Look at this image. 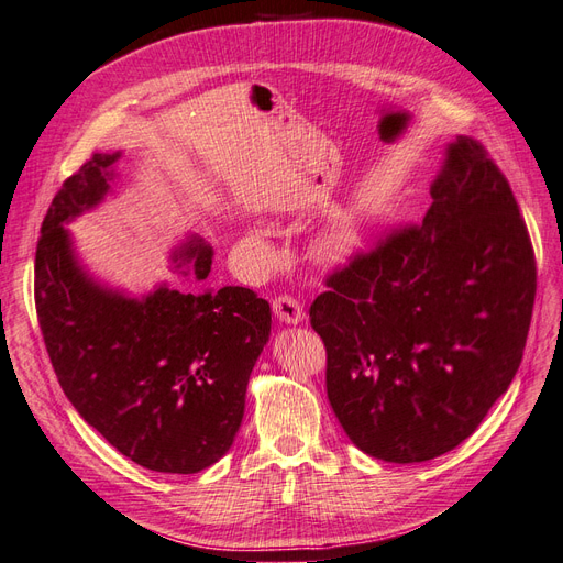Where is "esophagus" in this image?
Masks as SVG:
<instances>
[{"label": "esophagus", "instance_id": "1", "mask_svg": "<svg viewBox=\"0 0 563 563\" xmlns=\"http://www.w3.org/2000/svg\"><path fill=\"white\" fill-rule=\"evenodd\" d=\"M272 310H275V317L282 323H288V327H298V323L305 319L302 305L291 296H279L272 300Z\"/></svg>", "mask_w": 563, "mask_h": 563}]
</instances>
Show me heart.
<instances>
[{"label":"heart","instance_id":"b5f03b06","mask_svg":"<svg viewBox=\"0 0 563 563\" xmlns=\"http://www.w3.org/2000/svg\"><path fill=\"white\" fill-rule=\"evenodd\" d=\"M352 240H354V236H352L350 228L331 225V228H323L314 236L312 246H314V253L319 255L321 261H340L350 253ZM240 246H242L246 258L251 261V265H255L258 269H272L282 258L277 244L272 242L269 232H265L263 228H246L242 232Z\"/></svg>","mask_w":563,"mask_h":563}]
</instances>
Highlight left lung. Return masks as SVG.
<instances>
[{
    "mask_svg": "<svg viewBox=\"0 0 563 563\" xmlns=\"http://www.w3.org/2000/svg\"><path fill=\"white\" fill-rule=\"evenodd\" d=\"M422 225L335 272L310 308L327 395L352 444L424 463L479 428L521 364L536 261L509 183L455 135Z\"/></svg>",
    "mask_w": 563,
    "mask_h": 563,
    "instance_id": "left-lung-1",
    "label": "left lung"
}]
</instances>
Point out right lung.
<instances>
[{
  "label": "right lung",
  "instance_id": "add662e5",
  "mask_svg": "<svg viewBox=\"0 0 563 563\" xmlns=\"http://www.w3.org/2000/svg\"><path fill=\"white\" fill-rule=\"evenodd\" d=\"M119 159L93 155L51 201L35 261L40 327L65 397L93 430L145 470L195 474L240 430L269 302L203 286L213 251L197 234L168 251L174 277L143 294L96 277L65 225L106 201Z\"/></svg>",
  "mask_w": 563,
  "mask_h": 563
}]
</instances>
